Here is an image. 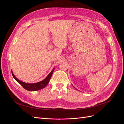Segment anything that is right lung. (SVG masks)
Segmentation results:
<instances>
[{
    "label": "right lung",
    "mask_w": 124,
    "mask_h": 124,
    "mask_svg": "<svg viewBox=\"0 0 124 124\" xmlns=\"http://www.w3.org/2000/svg\"><path fill=\"white\" fill-rule=\"evenodd\" d=\"M54 69L55 68H54L52 70L51 72L48 74V76L46 77V78H45V79L39 82H37V83H25V82L21 81L20 80L17 79V78L15 77L12 72V74L14 79L16 80L18 83L20 84L22 86H23L25 89L27 90V91H38V90L44 88L47 85V84L48 83V82H49L51 79V78L52 76V74H53Z\"/></svg>",
    "instance_id": "right-lung-1"
}]
</instances>
